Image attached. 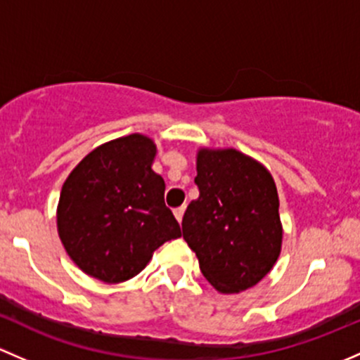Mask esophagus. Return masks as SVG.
I'll list each match as a JSON object with an SVG mask.
<instances>
[{
  "mask_svg": "<svg viewBox=\"0 0 360 360\" xmlns=\"http://www.w3.org/2000/svg\"><path fill=\"white\" fill-rule=\"evenodd\" d=\"M184 213H185V206L176 207V210L173 211V214H175V218H176V220H179V224H181V218H184Z\"/></svg>",
  "mask_w": 360,
  "mask_h": 360,
  "instance_id": "obj_1",
  "label": "esophagus"
}]
</instances>
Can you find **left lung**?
<instances>
[{
	"instance_id": "left-lung-1",
	"label": "left lung",
	"mask_w": 360,
	"mask_h": 360,
	"mask_svg": "<svg viewBox=\"0 0 360 360\" xmlns=\"http://www.w3.org/2000/svg\"><path fill=\"white\" fill-rule=\"evenodd\" d=\"M198 201L181 220V232L202 276L221 292H239L262 281L283 243L279 198L272 175L234 149L198 154Z\"/></svg>"
}]
</instances>
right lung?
Returning a JSON list of instances; mask_svg holds the SVG:
<instances>
[{
	"label": "right lung",
	"instance_id": "1",
	"mask_svg": "<svg viewBox=\"0 0 360 360\" xmlns=\"http://www.w3.org/2000/svg\"><path fill=\"white\" fill-rule=\"evenodd\" d=\"M155 146L133 133L90 153L69 175L58 201V236L72 262L103 283L146 269L180 225L165 205V180L153 172Z\"/></svg>",
	"mask_w": 360,
	"mask_h": 360
}]
</instances>
